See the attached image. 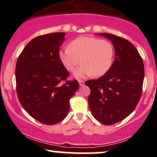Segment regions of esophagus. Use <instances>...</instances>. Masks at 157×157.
Returning a JSON list of instances; mask_svg holds the SVG:
<instances>
[{
  "instance_id": "34e87169",
  "label": "esophagus",
  "mask_w": 157,
  "mask_h": 157,
  "mask_svg": "<svg viewBox=\"0 0 157 157\" xmlns=\"http://www.w3.org/2000/svg\"><path fill=\"white\" fill-rule=\"evenodd\" d=\"M78 83H79V85H80V86H84V81L79 80L78 81Z\"/></svg>"
}]
</instances>
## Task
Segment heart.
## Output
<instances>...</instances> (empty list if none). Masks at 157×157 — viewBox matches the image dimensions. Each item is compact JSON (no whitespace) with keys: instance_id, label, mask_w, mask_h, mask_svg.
Listing matches in <instances>:
<instances>
[{"instance_id":"heart-1","label":"heart","mask_w":157,"mask_h":157,"mask_svg":"<svg viewBox=\"0 0 157 157\" xmlns=\"http://www.w3.org/2000/svg\"><path fill=\"white\" fill-rule=\"evenodd\" d=\"M59 58L70 73L75 72L79 63H82L75 72L77 78L92 75L99 77L107 73L112 67L114 48L107 40L82 36L72 40L69 47L60 50Z\"/></svg>"}]
</instances>
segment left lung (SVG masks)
I'll list each match as a JSON object with an SVG mask.
<instances>
[{
  "mask_svg": "<svg viewBox=\"0 0 157 157\" xmlns=\"http://www.w3.org/2000/svg\"><path fill=\"white\" fill-rule=\"evenodd\" d=\"M98 35L111 40L115 59L107 73L85 84L90 89L88 103L93 117L110 125L134 110L142 96L145 68L138 50L129 40L110 33Z\"/></svg>",
  "mask_w": 157,
  "mask_h": 157,
  "instance_id": "8db88e82",
  "label": "left lung"
}]
</instances>
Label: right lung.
<instances>
[{
  "label": "right lung",
  "instance_id": "obj_1",
  "mask_svg": "<svg viewBox=\"0 0 157 157\" xmlns=\"http://www.w3.org/2000/svg\"><path fill=\"white\" fill-rule=\"evenodd\" d=\"M64 33L42 35L31 40L18 56L15 67L19 101L32 117L52 125L66 117L70 99L79 87L67 80L69 73L59 58Z\"/></svg>",
  "mask_w": 157,
  "mask_h": 157
}]
</instances>
